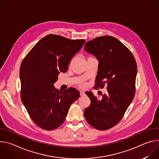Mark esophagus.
<instances>
[{
  "mask_svg": "<svg viewBox=\"0 0 159 159\" xmlns=\"http://www.w3.org/2000/svg\"><path fill=\"white\" fill-rule=\"evenodd\" d=\"M80 96H84L85 94V92L83 91V90H81V91H80Z\"/></svg>",
  "mask_w": 159,
  "mask_h": 159,
  "instance_id": "esophagus-1",
  "label": "esophagus"
}]
</instances>
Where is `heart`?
Masks as SVG:
<instances>
[{
	"label": "heart",
	"mask_w": 159,
	"mask_h": 159,
	"mask_svg": "<svg viewBox=\"0 0 159 159\" xmlns=\"http://www.w3.org/2000/svg\"><path fill=\"white\" fill-rule=\"evenodd\" d=\"M80 85H81V86H82V87H83V86H84V83H82V84H80Z\"/></svg>",
	"instance_id": "obj_1"
}]
</instances>
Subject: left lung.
Returning <instances> with one entry per match:
<instances>
[{"label":"left lung","mask_w":159,"mask_h":159,"mask_svg":"<svg viewBox=\"0 0 159 159\" xmlns=\"http://www.w3.org/2000/svg\"><path fill=\"white\" fill-rule=\"evenodd\" d=\"M84 50L99 61L94 88L106 87L107 93L98 99L90 92L85 94L90 104L84 111L87 121L99 130L116 125L132 102L135 93L137 66L129 50L118 39L103 36L87 41Z\"/></svg>","instance_id":"8db88e82"}]
</instances>
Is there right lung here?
Listing matches in <instances>:
<instances>
[{
	"label": "right lung",
	"instance_id": "right-lung-1",
	"mask_svg": "<svg viewBox=\"0 0 159 159\" xmlns=\"http://www.w3.org/2000/svg\"><path fill=\"white\" fill-rule=\"evenodd\" d=\"M85 41L48 34L34 45L21 63L20 98L33 122L43 129L53 130L61 125L70 105L80 96L76 89L60 92L54 83L60 72H66Z\"/></svg>",
	"mask_w": 159,
	"mask_h": 159
}]
</instances>
